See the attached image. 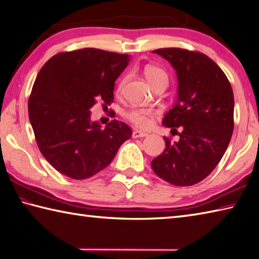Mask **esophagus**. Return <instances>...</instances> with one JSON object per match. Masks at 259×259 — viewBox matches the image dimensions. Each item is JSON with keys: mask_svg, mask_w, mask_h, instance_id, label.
I'll list each match as a JSON object with an SVG mask.
<instances>
[{"mask_svg": "<svg viewBox=\"0 0 259 259\" xmlns=\"http://www.w3.org/2000/svg\"><path fill=\"white\" fill-rule=\"evenodd\" d=\"M146 136H148V134L140 130H135L133 133V138H143L146 137Z\"/></svg>", "mask_w": 259, "mask_h": 259, "instance_id": "obj_1", "label": "esophagus"}]
</instances>
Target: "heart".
Segmentation results:
<instances>
[{
    "mask_svg": "<svg viewBox=\"0 0 259 259\" xmlns=\"http://www.w3.org/2000/svg\"><path fill=\"white\" fill-rule=\"evenodd\" d=\"M145 76L147 80L153 84L157 81H166L167 82V74L163 69L155 67V65H147L145 68ZM125 83V77H123L117 83V91H121ZM156 116V112L150 109H133L126 113L128 120L133 122L134 124L140 128H148L152 125L154 117Z\"/></svg>",
    "mask_w": 259,
    "mask_h": 259,
    "instance_id": "1",
    "label": "heart"
}]
</instances>
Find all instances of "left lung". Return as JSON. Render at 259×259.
Returning <instances> with one entry per match:
<instances>
[{"instance_id": "left-lung-1", "label": "left lung", "mask_w": 259, "mask_h": 259, "mask_svg": "<svg viewBox=\"0 0 259 259\" xmlns=\"http://www.w3.org/2000/svg\"><path fill=\"white\" fill-rule=\"evenodd\" d=\"M153 53L166 59L177 71V103L163 124L175 130L180 126L182 133L177 143L164 137L166 147L153 159L152 168L171 185H196L216 167L231 140L232 87L222 69L200 52L168 48Z\"/></svg>"}]
</instances>
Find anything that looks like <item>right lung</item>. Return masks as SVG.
<instances>
[{
  "label": "right lung",
  "mask_w": 259,
  "mask_h": 259,
  "mask_svg": "<svg viewBox=\"0 0 259 259\" xmlns=\"http://www.w3.org/2000/svg\"><path fill=\"white\" fill-rule=\"evenodd\" d=\"M130 55L98 49L61 52L37 74L28 101V114L37 146L61 175L88 179L105 168L131 137L124 122L105 128L91 122V109L114 101V83Z\"/></svg>",
  "instance_id": "add662e5"
}]
</instances>
